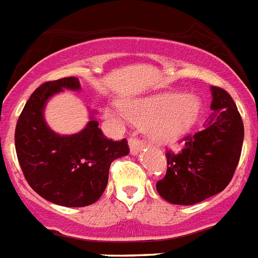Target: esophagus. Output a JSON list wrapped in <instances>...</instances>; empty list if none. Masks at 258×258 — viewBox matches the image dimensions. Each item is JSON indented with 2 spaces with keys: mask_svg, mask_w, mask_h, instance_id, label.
Segmentation results:
<instances>
[{
  "mask_svg": "<svg viewBox=\"0 0 258 258\" xmlns=\"http://www.w3.org/2000/svg\"><path fill=\"white\" fill-rule=\"evenodd\" d=\"M129 147H131V154L132 155H138L143 150V142L140 141L138 138H131L129 140Z\"/></svg>",
  "mask_w": 258,
  "mask_h": 258,
  "instance_id": "34e87169",
  "label": "esophagus"
}]
</instances>
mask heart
<instances>
[{"label": "heart", "mask_w": 258, "mask_h": 258, "mask_svg": "<svg viewBox=\"0 0 258 258\" xmlns=\"http://www.w3.org/2000/svg\"><path fill=\"white\" fill-rule=\"evenodd\" d=\"M125 115L140 125H149V134L157 143L177 142L191 129L200 111V102L188 93L163 92L137 98L124 104ZM107 118H118L112 109H104Z\"/></svg>", "instance_id": "b5f03b06"}]
</instances>
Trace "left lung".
Wrapping results in <instances>:
<instances>
[{"label":"left lung","mask_w":258,"mask_h":258,"mask_svg":"<svg viewBox=\"0 0 258 258\" xmlns=\"http://www.w3.org/2000/svg\"><path fill=\"white\" fill-rule=\"evenodd\" d=\"M211 113L204 129L183 138L179 154L166 152L168 169L156 190L172 204L192 206L225 190L241 154L244 126L226 90L212 86Z\"/></svg>","instance_id":"left-lung-1"}]
</instances>
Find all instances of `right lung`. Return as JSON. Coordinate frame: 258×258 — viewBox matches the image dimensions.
Listing matches in <instances>:
<instances>
[{
    "mask_svg": "<svg viewBox=\"0 0 258 258\" xmlns=\"http://www.w3.org/2000/svg\"><path fill=\"white\" fill-rule=\"evenodd\" d=\"M64 89L79 92L77 77L47 81L29 97L15 129V150L23 174L36 192L58 206H90L102 197L109 165L129 154L126 140L112 141L98 127L94 112L75 134H58L45 120V107Z\"/></svg>",
    "mask_w": 258,
    "mask_h": 258,
    "instance_id": "obj_1",
    "label": "right lung"
}]
</instances>
